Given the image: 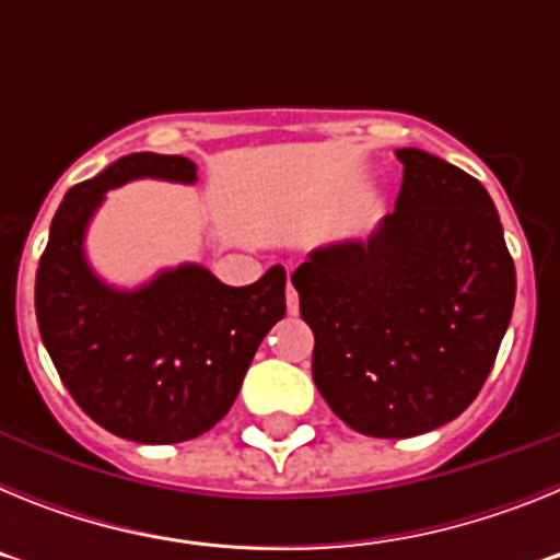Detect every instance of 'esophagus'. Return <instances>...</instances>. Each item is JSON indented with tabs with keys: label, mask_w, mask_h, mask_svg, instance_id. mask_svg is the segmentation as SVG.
<instances>
[{
	"label": "esophagus",
	"mask_w": 560,
	"mask_h": 560,
	"mask_svg": "<svg viewBox=\"0 0 560 560\" xmlns=\"http://www.w3.org/2000/svg\"><path fill=\"white\" fill-rule=\"evenodd\" d=\"M285 308H289V314H296L300 311V296H296L294 285L289 283V289H285Z\"/></svg>",
	"instance_id": "obj_1"
}]
</instances>
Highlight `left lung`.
I'll use <instances>...</instances> for the list:
<instances>
[{
  "label": "left lung",
  "instance_id": "left-lung-1",
  "mask_svg": "<svg viewBox=\"0 0 560 560\" xmlns=\"http://www.w3.org/2000/svg\"><path fill=\"white\" fill-rule=\"evenodd\" d=\"M395 212L291 275L314 330V384L370 438H415L471 407L516 300L499 212L474 176L418 148Z\"/></svg>",
  "mask_w": 560,
  "mask_h": 560
}]
</instances>
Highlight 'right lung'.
I'll use <instances>...</instances> for the list:
<instances>
[{"label":"right lung","instance_id":"add662e5","mask_svg":"<svg viewBox=\"0 0 560 560\" xmlns=\"http://www.w3.org/2000/svg\"><path fill=\"white\" fill-rule=\"evenodd\" d=\"M196 182L187 156L128 153L63 196L36 271V319L63 387L106 432L182 443L230 412L257 345L285 314V269L232 289L201 266L160 271L137 291L97 280L83 232L112 187Z\"/></svg>","mask_w":560,"mask_h":560}]
</instances>
